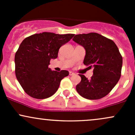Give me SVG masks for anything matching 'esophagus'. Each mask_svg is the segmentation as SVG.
I'll list each match as a JSON object with an SVG mask.
<instances>
[{"label":"esophagus","mask_w":135,"mask_h":135,"mask_svg":"<svg viewBox=\"0 0 135 135\" xmlns=\"http://www.w3.org/2000/svg\"><path fill=\"white\" fill-rule=\"evenodd\" d=\"M74 74H75L73 72H71V71L69 72V75H70V76H73V75H74Z\"/></svg>","instance_id":"obj_1"}]
</instances>
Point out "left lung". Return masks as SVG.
I'll list each match as a JSON object with an SVG mask.
<instances>
[{"label":"left lung","instance_id":"1","mask_svg":"<svg viewBox=\"0 0 135 135\" xmlns=\"http://www.w3.org/2000/svg\"><path fill=\"white\" fill-rule=\"evenodd\" d=\"M72 40L81 45L86 54L83 63L93 75L88 79L79 74L81 81L76 90L89 100L102 98L111 91L121 76L122 57L114 41L97 33L76 35Z\"/></svg>","mask_w":135,"mask_h":135}]
</instances>
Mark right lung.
I'll return each instance as SVG.
<instances>
[{
	"label": "right lung",
	"mask_w": 135,
	"mask_h": 135,
	"mask_svg": "<svg viewBox=\"0 0 135 135\" xmlns=\"http://www.w3.org/2000/svg\"><path fill=\"white\" fill-rule=\"evenodd\" d=\"M74 34L42 32L25 38L15 53V75L27 94L36 99H45L54 94L67 70L57 72L49 68L52 59L57 57L62 45Z\"/></svg>",
	"instance_id": "obj_1"
}]
</instances>
